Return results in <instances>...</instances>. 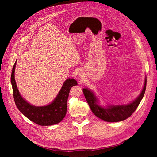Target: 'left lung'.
Returning a JSON list of instances; mask_svg holds the SVG:
<instances>
[{"label": "left lung", "mask_w": 157, "mask_h": 157, "mask_svg": "<svg viewBox=\"0 0 157 157\" xmlns=\"http://www.w3.org/2000/svg\"><path fill=\"white\" fill-rule=\"evenodd\" d=\"M146 84L147 78L145 77L143 89L139 96L134 100L126 104L111 105L107 103L105 105H101L99 98L93 90L84 87L82 89V91L89 107L95 115L106 122H115L126 119L136 111L142 98H144L146 89Z\"/></svg>", "instance_id": "1"}]
</instances>
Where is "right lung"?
Returning <instances> with one entry per match:
<instances>
[{"mask_svg":"<svg viewBox=\"0 0 157 157\" xmlns=\"http://www.w3.org/2000/svg\"><path fill=\"white\" fill-rule=\"evenodd\" d=\"M17 59L13 65L11 75V84L13 99L17 109L23 115L32 122L40 126H51L59 123L67 113V99L69 91L75 85L77 80L67 78L63 82L59 92L51 103L44 106H35L26 101L19 92L15 80V69Z\"/></svg>","mask_w":157,"mask_h":157,"instance_id":"1","label":"right lung"}]
</instances>
